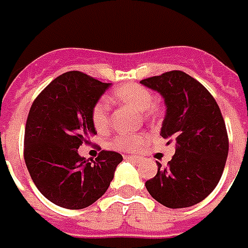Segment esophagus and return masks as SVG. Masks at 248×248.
Here are the masks:
<instances>
[{
  "label": "esophagus",
  "instance_id": "esophagus-1",
  "mask_svg": "<svg viewBox=\"0 0 248 248\" xmlns=\"http://www.w3.org/2000/svg\"><path fill=\"white\" fill-rule=\"evenodd\" d=\"M125 159H127V160H132V161H139V157L138 156H125Z\"/></svg>",
  "mask_w": 248,
  "mask_h": 248
}]
</instances>
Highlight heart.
I'll return each instance as SVG.
<instances>
[{
	"mask_svg": "<svg viewBox=\"0 0 248 248\" xmlns=\"http://www.w3.org/2000/svg\"><path fill=\"white\" fill-rule=\"evenodd\" d=\"M115 99L119 103L127 104L132 107L139 112H143L145 116L154 115V108L152 105V94L148 89H145L141 85L138 84H127L119 87L113 92ZM92 123L94 128L97 131H105L109 125V107L105 103L104 100L97 101L93 107L92 113ZM145 141V138L143 135H119L110 140L109 147L119 151H136L139 149Z\"/></svg>",
	"mask_w": 248,
	"mask_h": 248,
	"instance_id": "b5f03b06",
	"label": "heart"
}]
</instances>
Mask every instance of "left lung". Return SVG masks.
Wrapping results in <instances>:
<instances>
[{
    "mask_svg": "<svg viewBox=\"0 0 248 248\" xmlns=\"http://www.w3.org/2000/svg\"><path fill=\"white\" fill-rule=\"evenodd\" d=\"M160 93L166 104L161 138L176 149L166 168L157 163L155 177L145 182L149 195L168 208L198 204L215 189L228 155L222 112L212 94L182 71L141 80Z\"/></svg>",
    "mask_w": 248,
    "mask_h": 248,
    "instance_id": "left-lung-1",
    "label": "left lung"
}]
</instances>
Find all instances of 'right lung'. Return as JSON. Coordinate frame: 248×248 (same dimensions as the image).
I'll use <instances>...</instances> for the list:
<instances>
[{"mask_svg": "<svg viewBox=\"0 0 248 248\" xmlns=\"http://www.w3.org/2000/svg\"><path fill=\"white\" fill-rule=\"evenodd\" d=\"M110 87L81 72H66L37 96L28 115L24 159L33 183L52 203L81 210L100 199L123 156L101 151L85 160L78 147L96 135L92 109Z\"/></svg>", "mask_w": 248, "mask_h": 248, "instance_id": "add662e5", "label": "right lung"}]
</instances>
